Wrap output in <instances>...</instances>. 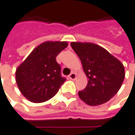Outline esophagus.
I'll use <instances>...</instances> for the list:
<instances>
[{
  "mask_svg": "<svg viewBox=\"0 0 135 135\" xmlns=\"http://www.w3.org/2000/svg\"><path fill=\"white\" fill-rule=\"evenodd\" d=\"M69 78L71 79V80H74L76 78V74L75 73H71L70 75H69Z\"/></svg>",
  "mask_w": 135,
  "mask_h": 135,
  "instance_id": "1",
  "label": "esophagus"
}]
</instances>
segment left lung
I'll list each match as a JSON object with an SVG mask.
<instances>
[{
  "mask_svg": "<svg viewBox=\"0 0 135 135\" xmlns=\"http://www.w3.org/2000/svg\"><path fill=\"white\" fill-rule=\"evenodd\" d=\"M89 78L79 97L91 106L108 102L119 90L124 78L123 65L103 47L90 42H71Z\"/></svg>",
  "mask_w": 135,
  "mask_h": 135,
  "instance_id": "8db88e82",
  "label": "left lung"
}]
</instances>
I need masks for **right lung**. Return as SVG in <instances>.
<instances>
[{"mask_svg": "<svg viewBox=\"0 0 135 135\" xmlns=\"http://www.w3.org/2000/svg\"><path fill=\"white\" fill-rule=\"evenodd\" d=\"M68 43L45 42L28 55L16 71V81L21 93L30 101L41 103L52 98L65 81L57 54Z\"/></svg>", "mask_w": 135, "mask_h": 135, "instance_id": "right-lung-1", "label": "right lung"}]
</instances>
